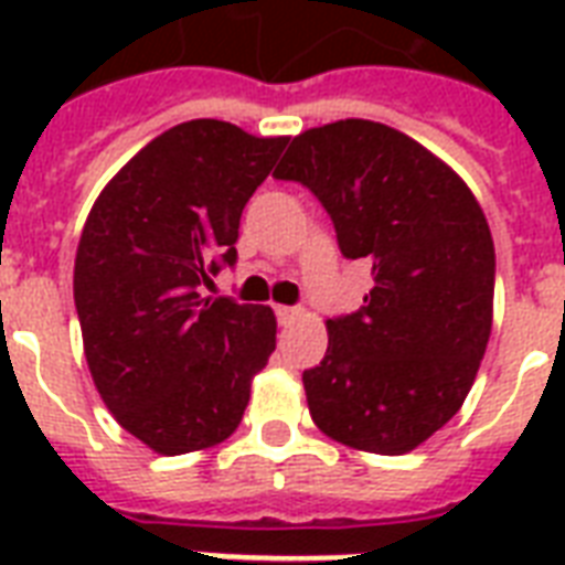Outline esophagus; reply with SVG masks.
Segmentation results:
<instances>
[{
  "label": "esophagus",
  "mask_w": 565,
  "mask_h": 565,
  "mask_svg": "<svg viewBox=\"0 0 565 565\" xmlns=\"http://www.w3.org/2000/svg\"><path fill=\"white\" fill-rule=\"evenodd\" d=\"M301 310L299 308H287V305H278V308H275V317H278V322H281V326H290L292 319L299 317Z\"/></svg>",
  "instance_id": "obj_1"
}]
</instances>
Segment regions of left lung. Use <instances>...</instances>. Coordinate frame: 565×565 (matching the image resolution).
Here are the masks:
<instances>
[{"mask_svg": "<svg viewBox=\"0 0 565 565\" xmlns=\"http://www.w3.org/2000/svg\"><path fill=\"white\" fill-rule=\"evenodd\" d=\"M301 181L372 290L328 319V352L301 375L326 437L407 455L472 390L492 331L495 248L481 204L446 161L390 126L337 119L292 137L273 172Z\"/></svg>", "mask_w": 565, "mask_h": 565, "instance_id": "left-lung-1", "label": "left lung"}]
</instances>
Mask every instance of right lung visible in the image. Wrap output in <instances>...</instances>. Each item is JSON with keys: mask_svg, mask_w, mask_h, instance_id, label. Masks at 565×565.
<instances>
[{"mask_svg": "<svg viewBox=\"0 0 565 565\" xmlns=\"http://www.w3.org/2000/svg\"><path fill=\"white\" fill-rule=\"evenodd\" d=\"M284 146L190 119L146 143L87 213L73 269L84 358L114 419L158 455L228 439L275 352L273 308L199 290L237 260L239 213Z\"/></svg>", "mask_w": 565, "mask_h": 565, "instance_id": "1", "label": "right lung"}]
</instances>
